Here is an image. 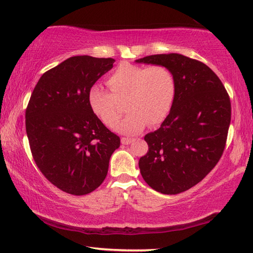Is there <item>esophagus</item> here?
<instances>
[{"instance_id":"obj_1","label":"esophagus","mask_w":253,"mask_h":253,"mask_svg":"<svg viewBox=\"0 0 253 253\" xmlns=\"http://www.w3.org/2000/svg\"><path fill=\"white\" fill-rule=\"evenodd\" d=\"M121 140H122V144H124V145H129L130 143L134 142V139H131V138H126V137H123V138H122Z\"/></svg>"}]
</instances>
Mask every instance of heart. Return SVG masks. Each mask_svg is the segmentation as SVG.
Here are the masks:
<instances>
[{
    "instance_id": "1",
    "label": "heart",
    "mask_w": 253,
    "mask_h": 253,
    "mask_svg": "<svg viewBox=\"0 0 253 253\" xmlns=\"http://www.w3.org/2000/svg\"><path fill=\"white\" fill-rule=\"evenodd\" d=\"M110 91L93 84L88 91V102L92 113L106 126L113 127L121 114L119 102L126 100L130 113L114 129L121 134L134 135L149 126L165 121L176 97V79L168 67H144L122 63L109 76Z\"/></svg>"
}]
</instances>
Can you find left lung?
Returning a JSON list of instances; mask_svg holds the SVG:
<instances>
[{"mask_svg":"<svg viewBox=\"0 0 253 253\" xmlns=\"http://www.w3.org/2000/svg\"><path fill=\"white\" fill-rule=\"evenodd\" d=\"M135 61L168 67L176 79L173 108L157 130L144 137L148 152L138 165L153 190L182 193L202 181L223 154L231 122L229 95L207 65L183 54H153Z\"/></svg>","mask_w":253,"mask_h":253,"instance_id":"1","label":"left lung"}]
</instances>
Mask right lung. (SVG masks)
<instances>
[{
  "instance_id": "obj_1",
  "label": "right lung",
  "mask_w": 253,
  "mask_h": 253,
  "mask_svg": "<svg viewBox=\"0 0 253 253\" xmlns=\"http://www.w3.org/2000/svg\"><path fill=\"white\" fill-rule=\"evenodd\" d=\"M111 58L76 55L41 76L25 111L33 160L49 182L72 195L95 191L121 138L92 113L88 91Z\"/></svg>"
}]
</instances>
